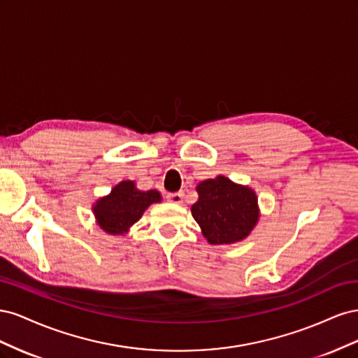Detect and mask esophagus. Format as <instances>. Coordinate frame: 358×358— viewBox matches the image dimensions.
Here are the masks:
<instances>
[{
    "instance_id": "34e87169",
    "label": "esophagus",
    "mask_w": 358,
    "mask_h": 358,
    "mask_svg": "<svg viewBox=\"0 0 358 358\" xmlns=\"http://www.w3.org/2000/svg\"><path fill=\"white\" fill-rule=\"evenodd\" d=\"M167 200L171 201V203L180 204L182 200H183V192L182 191H179V192H169L167 194Z\"/></svg>"
}]
</instances>
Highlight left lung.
<instances>
[{
  "label": "left lung",
  "mask_w": 358,
  "mask_h": 358,
  "mask_svg": "<svg viewBox=\"0 0 358 358\" xmlns=\"http://www.w3.org/2000/svg\"><path fill=\"white\" fill-rule=\"evenodd\" d=\"M199 200L191 206L194 220L209 243H234L252 231L258 221L255 192L218 176L197 185Z\"/></svg>",
  "instance_id": "8db88e82"
}]
</instances>
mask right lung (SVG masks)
<instances>
[{"label":"right lung","instance_id":"1","mask_svg":"<svg viewBox=\"0 0 358 358\" xmlns=\"http://www.w3.org/2000/svg\"><path fill=\"white\" fill-rule=\"evenodd\" d=\"M161 201L155 189L138 191L131 180L116 185L107 197L100 199L94 206L99 225L106 233L122 234L140 220L149 204Z\"/></svg>","mask_w":358,"mask_h":358}]
</instances>
